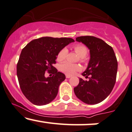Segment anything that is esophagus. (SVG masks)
<instances>
[{"label": "esophagus", "mask_w": 132, "mask_h": 132, "mask_svg": "<svg viewBox=\"0 0 132 132\" xmlns=\"http://www.w3.org/2000/svg\"><path fill=\"white\" fill-rule=\"evenodd\" d=\"M71 77V76H69V75H68V74H66V78H70Z\"/></svg>", "instance_id": "obj_1"}]
</instances>
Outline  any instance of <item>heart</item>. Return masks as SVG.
Wrapping results in <instances>:
<instances>
[{
    "label": "heart",
    "mask_w": 132,
    "mask_h": 132,
    "mask_svg": "<svg viewBox=\"0 0 132 132\" xmlns=\"http://www.w3.org/2000/svg\"><path fill=\"white\" fill-rule=\"evenodd\" d=\"M73 50L76 52V54L78 55L80 57V60L82 62L85 61V57L87 56L88 53V49L85 45L83 44H76L73 46ZM68 55V50L66 48H63L58 52L57 54L56 60L58 61L61 62L64 61L66 59ZM80 69V66L76 64L65 62L60 66V70L62 72L68 75H72L77 71H79Z\"/></svg>",
    "instance_id": "obj_1"
}]
</instances>
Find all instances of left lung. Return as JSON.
<instances>
[{
  "instance_id": "8db88e82",
  "label": "left lung",
  "mask_w": 132,
  "mask_h": 132,
  "mask_svg": "<svg viewBox=\"0 0 132 132\" xmlns=\"http://www.w3.org/2000/svg\"><path fill=\"white\" fill-rule=\"evenodd\" d=\"M90 49V60L74 91L84 103L95 104L106 99L113 89L116 80L117 61L113 48L102 39L85 36L76 38Z\"/></svg>"
}]
</instances>
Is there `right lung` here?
<instances>
[{
    "label": "right lung",
    "mask_w": 132,
    "mask_h": 132,
    "mask_svg": "<svg viewBox=\"0 0 132 132\" xmlns=\"http://www.w3.org/2000/svg\"><path fill=\"white\" fill-rule=\"evenodd\" d=\"M72 42L71 38L43 37L31 41L23 48L17 63V76L21 90L32 104L45 105L56 96L66 76L53 65L58 52ZM47 71H52L53 76L46 78Z\"/></svg>",
    "instance_id": "add662e5"
}]
</instances>
